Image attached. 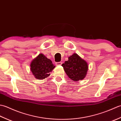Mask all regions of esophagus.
I'll return each mask as SVG.
<instances>
[{
	"label": "esophagus",
	"mask_w": 121,
	"mask_h": 121,
	"mask_svg": "<svg viewBox=\"0 0 121 121\" xmlns=\"http://www.w3.org/2000/svg\"><path fill=\"white\" fill-rule=\"evenodd\" d=\"M62 64V62H58L56 63V65H61Z\"/></svg>",
	"instance_id": "obj_1"
}]
</instances>
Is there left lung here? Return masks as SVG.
Returning a JSON list of instances; mask_svg holds the SVG:
<instances>
[{
    "mask_svg": "<svg viewBox=\"0 0 121 121\" xmlns=\"http://www.w3.org/2000/svg\"><path fill=\"white\" fill-rule=\"evenodd\" d=\"M62 66L69 78L74 81H78L85 78L88 66L85 61L76 53L69 57Z\"/></svg>",
    "mask_w": 121,
    "mask_h": 121,
    "instance_id": "obj_1",
    "label": "left lung"
}]
</instances>
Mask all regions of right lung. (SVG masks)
<instances>
[{
  "label": "right lung",
  "instance_id": "1",
  "mask_svg": "<svg viewBox=\"0 0 121 121\" xmlns=\"http://www.w3.org/2000/svg\"><path fill=\"white\" fill-rule=\"evenodd\" d=\"M30 70L38 79H43L50 75V72L55 68L52 61L43 54H39L30 63Z\"/></svg>",
  "mask_w": 121,
  "mask_h": 121
}]
</instances>
